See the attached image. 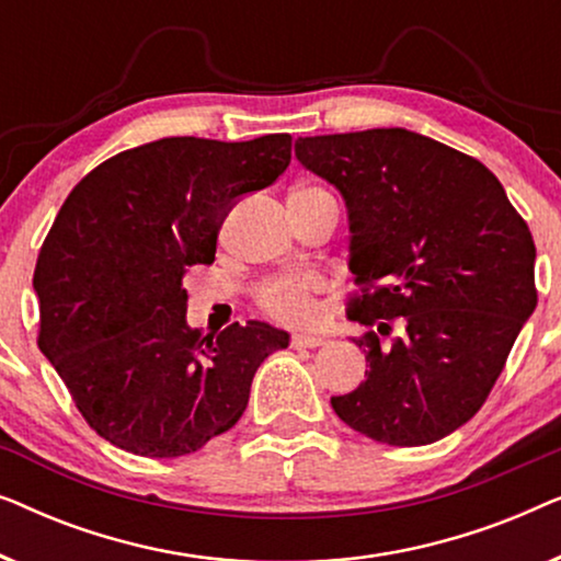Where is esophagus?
<instances>
[{
  "label": "esophagus",
  "instance_id": "esophagus-1",
  "mask_svg": "<svg viewBox=\"0 0 561 561\" xmlns=\"http://www.w3.org/2000/svg\"><path fill=\"white\" fill-rule=\"evenodd\" d=\"M321 344H327L324 336H311V334H296L294 340H290V347L296 350H317Z\"/></svg>",
  "mask_w": 561,
  "mask_h": 561
}]
</instances>
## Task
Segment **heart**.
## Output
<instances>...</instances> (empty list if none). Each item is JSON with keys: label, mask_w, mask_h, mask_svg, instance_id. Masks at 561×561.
<instances>
[{"label": "heart", "mask_w": 561, "mask_h": 561, "mask_svg": "<svg viewBox=\"0 0 561 561\" xmlns=\"http://www.w3.org/2000/svg\"><path fill=\"white\" fill-rule=\"evenodd\" d=\"M321 290H324V280L317 273L280 275L260 288V306L273 319L286 321V324H313L321 313Z\"/></svg>", "instance_id": "1"}]
</instances>
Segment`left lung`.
Wrapping results in <instances>:
<instances>
[{
    "mask_svg": "<svg viewBox=\"0 0 561 561\" xmlns=\"http://www.w3.org/2000/svg\"><path fill=\"white\" fill-rule=\"evenodd\" d=\"M296 158L342 194L350 271L373 286L347 313L370 327L355 340L370 370L332 409L390 447L444 439L485 403L536 309L526 221L480 160L403 127L298 137Z\"/></svg>",
    "mask_w": 561,
    "mask_h": 561,
    "instance_id": "left-lung-1",
    "label": "left lung"
}]
</instances>
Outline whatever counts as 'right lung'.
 <instances>
[{"label": "right lung", "mask_w": 561, "mask_h": 561, "mask_svg": "<svg viewBox=\"0 0 561 561\" xmlns=\"http://www.w3.org/2000/svg\"><path fill=\"white\" fill-rule=\"evenodd\" d=\"M290 163V135L163 137L96 165L60 206L33 288L41 352L99 436L140 457H183L232 428L257 367L290 334L265 321L204 334L183 275L211 265L242 196Z\"/></svg>", "instance_id": "obj_1"}]
</instances>
